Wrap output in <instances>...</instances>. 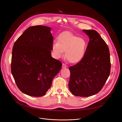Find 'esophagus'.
Segmentation results:
<instances>
[{
    "label": "esophagus",
    "instance_id": "1",
    "mask_svg": "<svg viewBox=\"0 0 122 122\" xmlns=\"http://www.w3.org/2000/svg\"><path fill=\"white\" fill-rule=\"evenodd\" d=\"M62 68H67V66H66L65 64H62Z\"/></svg>",
    "mask_w": 122,
    "mask_h": 122
}]
</instances>
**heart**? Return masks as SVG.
Returning a JSON list of instances; mask_svg holds the SVG:
<instances>
[{
    "label": "heart",
    "instance_id": "1",
    "mask_svg": "<svg viewBox=\"0 0 122 122\" xmlns=\"http://www.w3.org/2000/svg\"><path fill=\"white\" fill-rule=\"evenodd\" d=\"M58 43L54 42L52 50L55 57L58 59L63 56L71 63H77L84 58L87 48L86 41L69 31L63 32L57 38Z\"/></svg>",
    "mask_w": 122,
    "mask_h": 122
}]
</instances>
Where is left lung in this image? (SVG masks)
<instances>
[{
    "mask_svg": "<svg viewBox=\"0 0 122 122\" xmlns=\"http://www.w3.org/2000/svg\"><path fill=\"white\" fill-rule=\"evenodd\" d=\"M83 31L90 41L82 60L69 68V87L75 96L88 97L102 90L109 75L111 64L109 49L98 33L93 30Z\"/></svg>",
    "mask_w": 122,
    "mask_h": 122,
    "instance_id": "8db88e82",
    "label": "left lung"
}]
</instances>
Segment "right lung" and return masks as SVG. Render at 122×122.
<instances>
[{
    "label": "right lung",
    "mask_w": 122,
    "mask_h": 122,
    "mask_svg": "<svg viewBox=\"0 0 122 122\" xmlns=\"http://www.w3.org/2000/svg\"><path fill=\"white\" fill-rule=\"evenodd\" d=\"M50 27L31 26L15 42L11 71L18 88L34 97L46 94L62 64L51 57L53 36Z\"/></svg>",
    "instance_id": "1"
}]
</instances>
